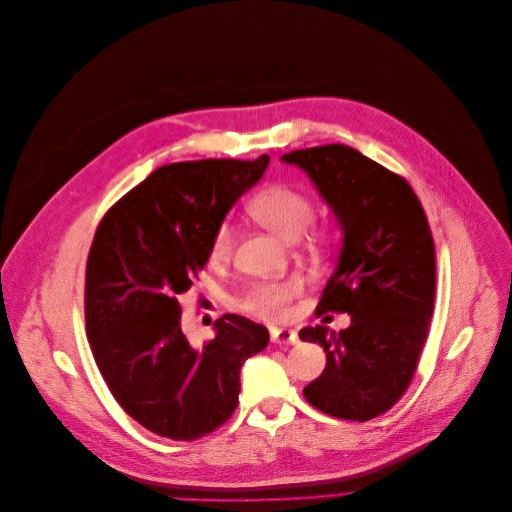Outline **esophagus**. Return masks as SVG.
<instances>
[{
    "mask_svg": "<svg viewBox=\"0 0 512 512\" xmlns=\"http://www.w3.org/2000/svg\"><path fill=\"white\" fill-rule=\"evenodd\" d=\"M271 342L283 344V346H296L298 344V333L294 329H271Z\"/></svg>",
    "mask_w": 512,
    "mask_h": 512,
    "instance_id": "34e87169",
    "label": "esophagus"
}]
</instances>
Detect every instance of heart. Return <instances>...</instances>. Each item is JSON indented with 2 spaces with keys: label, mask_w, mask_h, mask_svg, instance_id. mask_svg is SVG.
Returning a JSON list of instances; mask_svg holds the SVG:
<instances>
[{
  "label": "heart",
  "mask_w": 512,
  "mask_h": 512,
  "mask_svg": "<svg viewBox=\"0 0 512 512\" xmlns=\"http://www.w3.org/2000/svg\"><path fill=\"white\" fill-rule=\"evenodd\" d=\"M248 214L256 223L269 231L285 237L298 239L302 233L312 250L329 248L335 231L329 225H311L314 218V204L304 191L289 187L283 183H273L262 187L248 202ZM235 248L233 229L221 225L210 241V260L221 264L227 262ZM304 291L300 277H285L273 281H260L248 289V294L241 300V308L258 316L262 321H285L289 306Z\"/></svg>",
  "instance_id": "1"
}]
</instances>
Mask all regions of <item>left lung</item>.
<instances>
[{
	"label": "left lung",
	"instance_id": "obj_1",
	"mask_svg": "<svg viewBox=\"0 0 512 512\" xmlns=\"http://www.w3.org/2000/svg\"><path fill=\"white\" fill-rule=\"evenodd\" d=\"M283 160L306 170L344 229L337 269L314 314L352 319L342 331H300L327 352V367L304 398L335 419L371 421L406 394L429 335L435 243L427 214L404 177L350 145H316Z\"/></svg>",
	"mask_w": 512,
	"mask_h": 512
}]
</instances>
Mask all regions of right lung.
<instances>
[{
	"label": "right lung",
	"instance_id": "obj_1",
	"mask_svg": "<svg viewBox=\"0 0 512 512\" xmlns=\"http://www.w3.org/2000/svg\"><path fill=\"white\" fill-rule=\"evenodd\" d=\"M191 160L156 168L100 221L85 271V329L110 394L160 437L193 442L225 425L239 402V371L269 331L237 314L193 348L181 298L210 258L229 208L269 166Z\"/></svg>",
	"mask_w": 512,
	"mask_h": 512
}]
</instances>
